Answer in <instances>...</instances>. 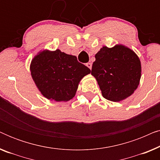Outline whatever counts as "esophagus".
<instances>
[{
  "label": "esophagus",
  "mask_w": 160,
  "mask_h": 160,
  "mask_svg": "<svg viewBox=\"0 0 160 160\" xmlns=\"http://www.w3.org/2000/svg\"><path fill=\"white\" fill-rule=\"evenodd\" d=\"M86 65H87V67H88V68H89V69H90V70H91V68H92V63H91V62H87V64H86Z\"/></svg>",
  "instance_id": "1"
}]
</instances>
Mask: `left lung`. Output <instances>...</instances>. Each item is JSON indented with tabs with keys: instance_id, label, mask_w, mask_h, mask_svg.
<instances>
[{
	"instance_id": "1",
	"label": "left lung",
	"mask_w": 160,
	"mask_h": 160,
	"mask_svg": "<svg viewBox=\"0 0 160 160\" xmlns=\"http://www.w3.org/2000/svg\"><path fill=\"white\" fill-rule=\"evenodd\" d=\"M91 74L101 90L102 97L119 102L132 95L141 77V63L138 56L130 48L116 44L102 47L95 54Z\"/></svg>"
}]
</instances>
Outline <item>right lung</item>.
Returning <instances> with one entry per match:
<instances>
[{
    "instance_id": "obj_1",
    "label": "right lung",
    "mask_w": 160,
    "mask_h": 160,
    "mask_svg": "<svg viewBox=\"0 0 160 160\" xmlns=\"http://www.w3.org/2000/svg\"><path fill=\"white\" fill-rule=\"evenodd\" d=\"M32 80L41 95L49 100L66 102L76 95L78 84L90 69L78 62L76 56L60 49H43L30 65Z\"/></svg>"
}]
</instances>
